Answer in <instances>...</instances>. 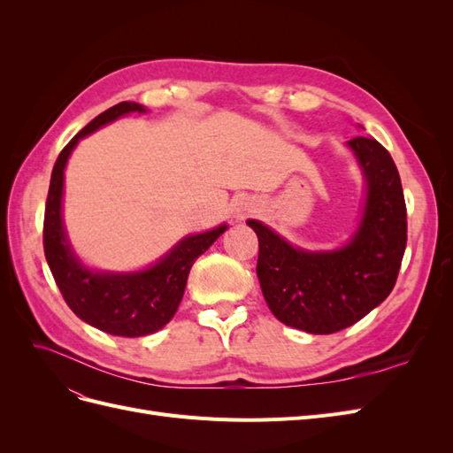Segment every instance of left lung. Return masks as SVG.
<instances>
[{
  "mask_svg": "<svg viewBox=\"0 0 453 453\" xmlns=\"http://www.w3.org/2000/svg\"><path fill=\"white\" fill-rule=\"evenodd\" d=\"M366 185L361 221L346 245L308 251L250 219L258 238L257 276L268 308L287 326L333 334L363 319L393 291L406 250L399 172L374 138L348 142Z\"/></svg>",
  "mask_w": 453,
  "mask_h": 453,
  "instance_id": "left-lung-1",
  "label": "left lung"
}]
</instances>
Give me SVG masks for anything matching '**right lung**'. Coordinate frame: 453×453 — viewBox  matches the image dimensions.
Instances as JSON below:
<instances>
[{
    "mask_svg": "<svg viewBox=\"0 0 453 453\" xmlns=\"http://www.w3.org/2000/svg\"><path fill=\"white\" fill-rule=\"evenodd\" d=\"M147 113L135 102H120L100 113L67 143L52 168L45 205L43 248L52 278L79 319L113 336L138 338L170 323L180 306L195 260L228 228L190 234L177 242L155 265L138 272H100L83 265L65 234L62 219L64 170L79 140L128 113Z\"/></svg>",
    "mask_w": 453,
    "mask_h": 453,
    "instance_id": "right-lung-1",
    "label": "right lung"
}]
</instances>
